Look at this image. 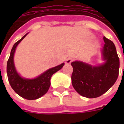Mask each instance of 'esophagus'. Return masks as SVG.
Returning <instances> with one entry per match:
<instances>
[{
    "label": "esophagus",
    "mask_w": 124,
    "mask_h": 124,
    "mask_svg": "<svg viewBox=\"0 0 124 124\" xmlns=\"http://www.w3.org/2000/svg\"><path fill=\"white\" fill-rule=\"evenodd\" d=\"M73 58H71V57H69L66 60V63L68 64H70L71 63V62H73Z\"/></svg>",
    "instance_id": "34e87169"
}]
</instances>
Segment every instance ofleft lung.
Instances as JSON below:
<instances>
[{"label":"left lung","mask_w":124,"mask_h":124,"mask_svg":"<svg viewBox=\"0 0 124 124\" xmlns=\"http://www.w3.org/2000/svg\"><path fill=\"white\" fill-rule=\"evenodd\" d=\"M101 49L104 62L92 66L82 61L71 62L73 71L71 83L81 96L93 98L101 96L114 85L118 77L120 60L114 43L104 37Z\"/></svg>","instance_id":"left-lung-1"}]
</instances>
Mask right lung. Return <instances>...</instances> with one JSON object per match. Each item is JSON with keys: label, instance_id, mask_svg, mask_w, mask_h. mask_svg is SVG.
Instances as JSON below:
<instances>
[{"label": "right lung", "instance_id": "add662e5", "mask_svg": "<svg viewBox=\"0 0 124 124\" xmlns=\"http://www.w3.org/2000/svg\"><path fill=\"white\" fill-rule=\"evenodd\" d=\"M28 34V33L13 45L7 62V75L11 86L16 94L27 100H36L47 92L51 85V78L53 74L62 69L64 63L49 69L34 78L22 77L15 66L14 54L18 44Z\"/></svg>", "mask_w": 124, "mask_h": 124}]
</instances>
